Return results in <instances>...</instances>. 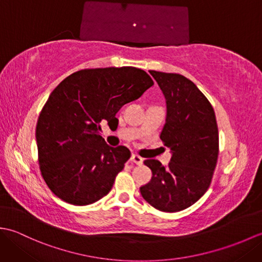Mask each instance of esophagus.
<instances>
[{"mask_svg": "<svg viewBox=\"0 0 262 262\" xmlns=\"http://www.w3.org/2000/svg\"><path fill=\"white\" fill-rule=\"evenodd\" d=\"M130 161H132V162H134L135 164H137V165H142L143 164V159L140 157V155H137V154H133L132 158H130Z\"/></svg>", "mask_w": 262, "mask_h": 262, "instance_id": "obj_1", "label": "esophagus"}]
</instances>
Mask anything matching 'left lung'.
I'll return each instance as SVG.
<instances>
[{"instance_id": "8db88e82", "label": "left lung", "mask_w": 262, "mask_h": 262, "mask_svg": "<svg viewBox=\"0 0 262 262\" xmlns=\"http://www.w3.org/2000/svg\"><path fill=\"white\" fill-rule=\"evenodd\" d=\"M149 73L165 97L160 138L172 158L166 166L145 160L153 176L140 190L154 208L174 213L190 207L209 188L219 158V128L213 107L193 82L176 73Z\"/></svg>"}]
</instances>
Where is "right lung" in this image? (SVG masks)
<instances>
[{"mask_svg": "<svg viewBox=\"0 0 262 262\" xmlns=\"http://www.w3.org/2000/svg\"><path fill=\"white\" fill-rule=\"evenodd\" d=\"M153 84L145 71L124 66L77 71L54 89L39 115L36 140L41 176L58 198L85 206L111 190L130 151L109 146L100 124L117 119L122 105Z\"/></svg>", "mask_w": 262, "mask_h": 262, "instance_id": "obj_1", "label": "right lung"}]
</instances>
